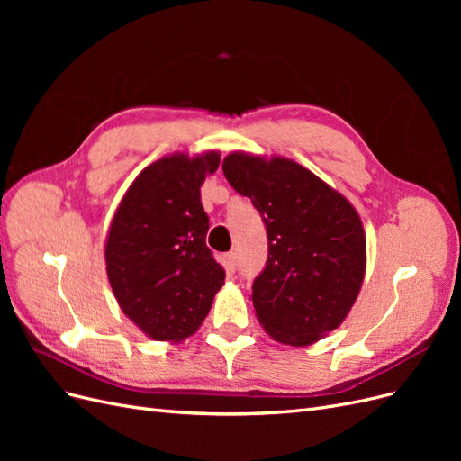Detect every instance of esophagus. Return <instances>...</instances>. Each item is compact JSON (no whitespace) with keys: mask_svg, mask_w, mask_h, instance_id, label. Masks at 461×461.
<instances>
[{"mask_svg":"<svg viewBox=\"0 0 461 461\" xmlns=\"http://www.w3.org/2000/svg\"><path fill=\"white\" fill-rule=\"evenodd\" d=\"M222 265H225V269L229 273H234L236 271V254L229 252V254L222 256Z\"/></svg>","mask_w":461,"mask_h":461,"instance_id":"34e87169","label":"esophagus"}]
</instances>
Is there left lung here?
I'll return each instance as SVG.
<instances>
[{
	"label": "left lung",
	"mask_w": 461,
	"mask_h": 461,
	"mask_svg": "<svg viewBox=\"0 0 461 461\" xmlns=\"http://www.w3.org/2000/svg\"><path fill=\"white\" fill-rule=\"evenodd\" d=\"M222 173L252 200L267 230V261L252 286L259 323L290 346L337 329L366 273V232L352 203L285 158L230 153Z\"/></svg>",
	"instance_id": "left-lung-1"
}]
</instances>
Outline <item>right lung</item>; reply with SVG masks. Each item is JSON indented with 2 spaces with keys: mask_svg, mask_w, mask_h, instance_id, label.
<instances>
[{
  "mask_svg": "<svg viewBox=\"0 0 461 461\" xmlns=\"http://www.w3.org/2000/svg\"><path fill=\"white\" fill-rule=\"evenodd\" d=\"M219 153L163 158L136 176L111 222L105 263L121 310L153 340H183L202 325L225 271L205 244L200 186Z\"/></svg>",
  "mask_w": 461,
  "mask_h": 461,
  "instance_id": "add662e5",
  "label": "right lung"
}]
</instances>
